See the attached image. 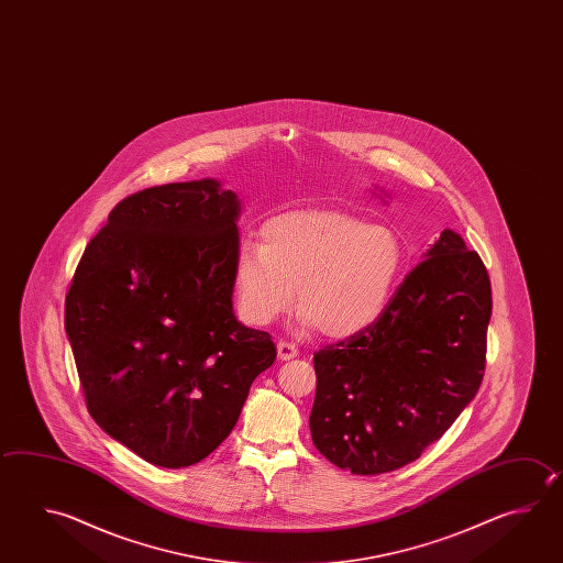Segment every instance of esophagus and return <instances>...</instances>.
I'll list each match as a JSON object with an SVG mask.
<instances>
[{
  "label": "esophagus",
  "mask_w": 563,
  "mask_h": 563,
  "mask_svg": "<svg viewBox=\"0 0 563 563\" xmlns=\"http://www.w3.org/2000/svg\"><path fill=\"white\" fill-rule=\"evenodd\" d=\"M276 352H278V358L280 361H290L298 354V349L292 342H278L276 344Z\"/></svg>",
  "instance_id": "34e87169"
}]
</instances>
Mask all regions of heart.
I'll list each match as a JSON object with an SVG mask.
<instances>
[{
	"label": "heart",
	"mask_w": 563,
	"mask_h": 563,
	"mask_svg": "<svg viewBox=\"0 0 563 563\" xmlns=\"http://www.w3.org/2000/svg\"><path fill=\"white\" fill-rule=\"evenodd\" d=\"M261 239V246L239 249L233 271L241 314L256 327L285 314L297 287L305 329L354 336L380 319L406 263L400 234L349 212H287Z\"/></svg>",
	"instance_id": "heart-1"
}]
</instances>
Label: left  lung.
<instances>
[{"mask_svg": "<svg viewBox=\"0 0 563 563\" xmlns=\"http://www.w3.org/2000/svg\"><path fill=\"white\" fill-rule=\"evenodd\" d=\"M489 317L488 271L445 229L380 319L314 354L308 422L320 454L356 476L418 460L476 396Z\"/></svg>", "mask_w": 563, "mask_h": 563, "instance_id": "left-lung-1", "label": "left lung"}]
</instances>
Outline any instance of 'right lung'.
Instances as JSON below:
<instances>
[{
	"instance_id": "obj_1",
	"label": "right lung",
	"mask_w": 563,
	"mask_h": 563,
	"mask_svg": "<svg viewBox=\"0 0 563 563\" xmlns=\"http://www.w3.org/2000/svg\"><path fill=\"white\" fill-rule=\"evenodd\" d=\"M241 202L214 179L129 195L89 241L65 332L89 415L148 464L187 467L231 434L276 358L233 312Z\"/></svg>"
}]
</instances>
